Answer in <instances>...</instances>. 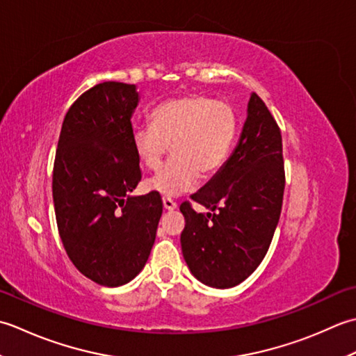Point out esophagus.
Instances as JSON below:
<instances>
[{
	"label": "esophagus",
	"mask_w": 356,
	"mask_h": 356,
	"mask_svg": "<svg viewBox=\"0 0 356 356\" xmlns=\"http://www.w3.org/2000/svg\"><path fill=\"white\" fill-rule=\"evenodd\" d=\"M163 206H164L165 210H173V209H177V202L173 201L172 198L164 197V198H163Z\"/></svg>",
	"instance_id": "esophagus-1"
}]
</instances>
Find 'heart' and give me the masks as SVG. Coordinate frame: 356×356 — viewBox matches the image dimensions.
<instances>
[{"label": "heart", "instance_id": "1", "mask_svg": "<svg viewBox=\"0 0 356 356\" xmlns=\"http://www.w3.org/2000/svg\"><path fill=\"white\" fill-rule=\"evenodd\" d=\"M149 120L150 127L134 130L132 149L144 169L156 170L170 146L173 158L146 183L168 198L192 191L200 177H213L229 158L238 129L232 106L206 95L165 101Z\"/></svg>", "mask_w": 356, "mask_h": 356}]
</instances>
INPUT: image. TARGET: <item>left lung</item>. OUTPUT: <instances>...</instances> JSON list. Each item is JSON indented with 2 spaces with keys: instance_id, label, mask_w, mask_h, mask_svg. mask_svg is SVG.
<instances>
[{
  "instance_id": "8db88e82",
  "label": "left lung",
  "mask_w": 356,
  "mask_h": 356,
  "mask_svg": "<svg viewBox=\"0 0 356 356\" xmlns=\"http://www.w3.org/2000/svg\"><path fill=\"white\" fill-rule=\"evenodd\" d=\"M284 184L281 130L252 93L234 154L191 197L212 212H195L188 201L179 206L186 220L181 249L195 278L229 289L255 272L278 226Z\"/></svg>"
}]
</instances>
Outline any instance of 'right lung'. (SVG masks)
I'll return each mask as SVG.
<instances>
[{
  "mask_svg": "<svg viewBox=\"0 0 356 356\" xmlns=\"http://www.w3.org/2000/svg\"><path fill=\"white\" fill-rule=\"evenodd\" d=\"M135 84L106 81L66 113L58 140L52 193L56 226L76 269L118 287L146 266L163 213L159 193L130 197L141 181L132 149Z\"/></svg>",
  "mask_w": 356,
  "mask_h": 356,
  "instance_id": "right-lung-1",
  "label": "right lung"
}]
</instances>
